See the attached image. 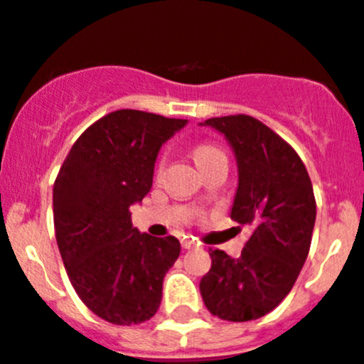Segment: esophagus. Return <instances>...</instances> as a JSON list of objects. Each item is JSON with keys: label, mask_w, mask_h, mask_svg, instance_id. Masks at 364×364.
Returning a JSON list of instances; mask_svg holds the SVG:
<instances>
[{"label": "esophagus", "mask_w": 364, "mask_h": 364, "mask_svg": "<svg viewBox=\"0 0 364 364\" xmlns=\"http://www.w3.org/2000/svg\"><path fill=\"white\" fill-rule=\"evenodd\" d=\"M182 247H184V250H191V247H195V240L182 239Z\"/></svg>", "instance_id": "34e87169"}]
</instances>
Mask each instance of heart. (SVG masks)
<instances>
[{"instance_id":"b5f03b06","label":"heart","mask_w":364,"mask_h":364,"mask_svg":"<svg viewBox=\"0 0 364 364\" xmlns=\"http://www.w3.org/2000/svg\"><path fill=\"white\" fill-rule=\"evenodd\" d=\"M222 154H224V153H222L218 147L210 146V144H202V146H198L197 149L193 151V156H195V160H197V164H198V167H200V169L204 166H208L211 160L222 156Z\"/></svg>"}]
</instances>
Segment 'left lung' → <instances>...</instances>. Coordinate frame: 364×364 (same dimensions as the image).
<instances>
[{
  "label": "left lung",
  "instance_id": "8db88e82",
  "mask_svg": "<svg viewBox=\"0 0 364 364\" xmlns=\"http://www.w3.org/2000/svg\"><path fill=\"white\" fill-rule=\"evenodd\" d=\"M237 160L231 218L252 235L240 257L213 250L200 281L205 308L224 321L259 319L290 294L310 252L315 224L311 180L299 154L268 125L246 114L210 118Z\"/></svg>",
  "mask_w": 364,
  "mask_h": 364
}]
</instances>
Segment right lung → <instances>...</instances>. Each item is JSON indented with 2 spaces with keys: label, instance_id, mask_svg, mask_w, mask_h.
I'll list each match as a JSON object with an SVG mask.
<instances>
[{
  "label": "right lung",
  "instance_id": "obj_1",
  "mask_svg": "<svg viewBox=\"0 0 364 364\" xmlns=\"http://www.w3.org/2000/svg\"><path fill=\"white\" fill-rule=\"evenodd\" d=\"M186 124L134 109L109 112L83 131L58 173V247L78 297L107 323L140 324L160 306L180 242L140 233L129 210L153 186L160 147Z\"/></svg>",
  "mask_w": 364,
  "mask_h": 364
}]
</instances>
